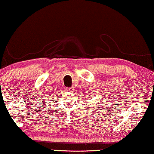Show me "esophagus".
Wrapping results in <instances>:
<instances>
[{"label": "esophagus", "mask_w": 154, "mask_h": 154, "mask_svg": "<svg viewBox=\"0 0 154 154\" xmlns=\"http://www.w3.org/2000/svg\"><path fill=\"white\" fill-rule=\"evenodd\" d=\"M66 91L69 92V93H72V92H73V89L72 88H66Z\"/></svg>", "instance_id": "1"}]
</instances>
